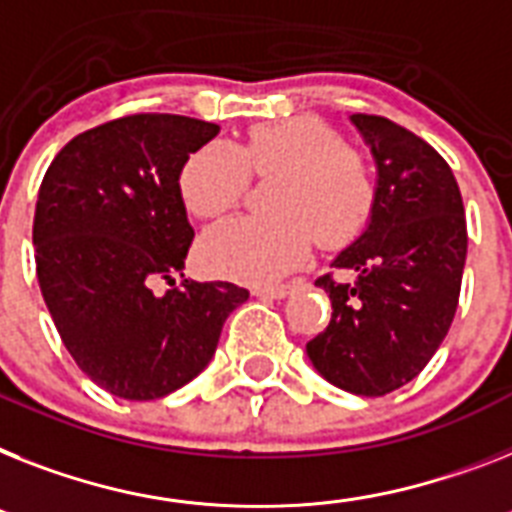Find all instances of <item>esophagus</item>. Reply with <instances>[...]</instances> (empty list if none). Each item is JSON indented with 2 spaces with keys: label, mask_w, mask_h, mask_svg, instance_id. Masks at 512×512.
I'll return each instance as SVG.
<instances>
[{
  "label": "esophagus",
  "mask_w": 512,
  "mask_h": 512,
  "mask_svg": "<svg viewBox=\"0 0 512 512\" xmlns=\"http://www.w3.org/2000/svg\"><path fill=\"white\" fill-rule=\"evenodd\" d=\"M290 293H293V287L290 285L256 287V290H253V295H256V298H272V301H282V298H287Z\"/></svg>",
  "instance_id": "34e87169"
}]
</instances>
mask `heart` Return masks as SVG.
Returning a JSON list of instances; mask_svg holds the SVG:
<instances>
[{
  "mask_svg": "<svg viewBox=\"0 0 512 512\" xmlns=\"http://www.w3.org/2000/svg\"><path fill=\"white\" fill-rule=\"evenodd\" d=\"M248 170L274 175L266 217H235L201 238V264L217 277L269 285L303 264L316 240L345 246L363 230L374 183L358 151L316 117L256 125L243 146L214 141L188 156L180 196L190 214L214 219L238 204Z\"/></svg>",
  "mask_w": 512,
  "mask_h": 512,
  "instance_id": "heart-1",
  "label": "heart"
}]
</instances>
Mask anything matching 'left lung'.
<instances>
[{
	"mask_svg": "<svg viewBox=\"0 0 512 512\" xmlns=\"http://www.w3.org/2000/svg\"><path fill=\"white\" fill-rule=\"evenodd\" d=\"M377 164L366 230L319 277L332 322L306 345L327 382L382 398L418 377L458 308L468 235L453 170L426 141L377 114H350Z\"/></svg>",
	"mask_w": 512,
	"mask_h": 512,
	"instance_id": "1",
	"label": "left lung"
}]
</instances>
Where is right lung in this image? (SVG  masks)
Segmentation results:
<instances>
[{"label": "right lung", "instance_id": "right-lung-1", "mask_svg": "<svg viewBox=\"0 0 512 512\" xmlns=\"http://www.w3.org/2000/svg\"><path fill=\"white\" fill-rule=\"evenodd\" d=\"M217 133L180 114L120 117L75 135L38 188L41 295L80 371L117 398L156 400L196 379L248 301L232 282L175 287L193 240L180 170Z\"/></svg>", "mask_w": 512, "mask_h": 512}]
</instances>
